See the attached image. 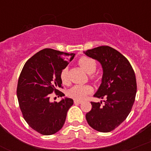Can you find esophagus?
<instances>
[{"label": "esophagus", "instance_id": "34e87169", "mask_svg": "<svg viewBox=\"0 0 151 151\" xmlns=\"http://www.w3.org/2000/svg\"><path fill=\"white\" fill-rule=\"evenodd\" d=\"M82 102L81 100H78V99H74V103L75 104H81Z\"/></svg>", "mask_w": 151, "mask_h": 151}]
</instances>
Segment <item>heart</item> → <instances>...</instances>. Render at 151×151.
<instances>
[{
    "instance_id": "obj_1",
    "label": "heart",
    "mask_w": 151,
    "mask_h": 151,
    "mask_svg": "<svg viewBox=\"0 0 151 151\" xmlns=\"http://www.w3.org/2000/svg\"><path fill=\"white\" fill-rule=\"evenodd\" d=\"M78 64L87 73L90 74V78L94 81H98V76L93 73L97 68V62L91 57L83 56L78 60ZM60 78L64 84H68L69 82L68 79V69L65 68L60 73ZM92 88L89 85H75L68 91V94L70 97L75 99H83L91 92Z\"/></svg>"
}]
</instances>
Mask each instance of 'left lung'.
Returning a JSON list of instances; mask_svg holds the SVG:
<instances>
[{
    "label": "left lung",
    "mask_w": 151,
    "mask_h": 151,
    "mask_svg": "<svg viewBox=\"0 0 151 151\" xmlns=\"http://www.w3.org/2000/svg\"><path fill=\"white\" fill-rule=\"evenodd\" d=\"M85 54L102 65V83L94 97L105 98L104 105L91 102L86 121L94 129L109 132L127 119L132 108L137 92L134 71L123 54L108 46L88 49Z\"/></svg>",
    "instance_id": "obj_1"
}]
</instances>
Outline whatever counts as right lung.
<instances>
[{"label":"right lung","instance_id":"right-lung-1","mask_svg":"<svg viewBox=\"0 0 151 151\" xmlns=\"http://www.w3.org/2000/svg\"><path fill=\"white\" fill-rule=\"evenodd\" d=\"M70 56L72 60L74 54L42 49L26 62L19 77L17 95L23 118L32 129L43 135L61 129L73 104L70 98L49 102L53 92L58 97L65 95L57 87L63 88L60 73L69 63Z\"/></svg>","mask_w":151,"mask_h":151}]
</instances>
